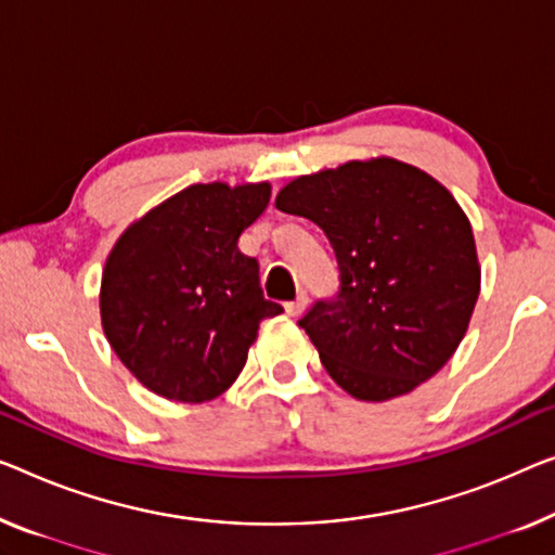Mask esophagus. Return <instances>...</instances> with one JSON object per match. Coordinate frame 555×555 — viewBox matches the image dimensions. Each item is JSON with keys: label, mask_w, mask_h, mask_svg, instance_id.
I'll list each match as a JSON object with an SVG mask.
<instances>
[{"label": "esophagus", "mask_w": 555, "mask_h": 555, "mask_svg": "<svg viewBox=\"0 0 555 555\" xmlns=\"http://www.w3.org/2000/svg\"><path fill=\"white\" fill-rule=\"evenodd\" d=\"M306 306H309V299H306V296L301 294V296H296V299L294 301H288L286 304V313H288V317H301V313L306 311Z\"/></svg>", "instance_id": "obj_1"}]
</instances>
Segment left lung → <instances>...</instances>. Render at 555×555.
<instances>
[{
    "mask_svg": "<svg viewBox=\"0 0 555 555\" xmlns=\"http://www.w3.org/2000/svg\"><path fill=\"white\" fill-rule=\"evenodd\" d=\"M276 209L324 229L338 294L299 321L328 376L359 401H388L459 349L481 292L470 221L449 189L378 156L306 173Z\"/></svg>",
    "mask_w": 555,
    "mask_h": 555,
    "instance_id": "left-lung-1",
    "label": "left lung"
}]
</instances>
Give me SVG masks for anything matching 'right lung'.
<instances>
[{"label": "right lung", "mask_w": 555, "mask_h": 555, "mask_svg": "<svg viewBox=\"0 0 555 555\" xmlns=\"http://www.w3.org/2000/svg\"><path fill=\"white\" fill-rule=\"evenodd\" d=\"M271 184H194L134 221L106 259L99 311L106 341L137 382L202 403L242 374L263 319L259 261L238 236L269 206Z\"/></svg>", "instance_id": "right-lung-1"}]
</instances>
